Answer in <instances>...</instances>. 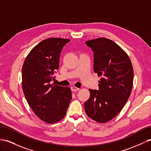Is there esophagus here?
I'll list each match as a JSON object with an SVG mask.
<instances>
[{"mask_svg":"<svg viewBox=\"0 0 151 151\" xmlns=\"http://www.w3.org/2000/svg\"><path fill=\"white\" fill-rule=\"evenodd\" d=\"M71 89L73 92H76V91H79L80 88H77V87H71Z\"/></svg>","mask_w":151,"mask_h":151,"instance_id":"34e87169","label":"esophagus"}]
</instances>
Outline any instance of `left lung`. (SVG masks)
Wrapping results in <instances>:
<instances>
[{
    "label": "left lung",
    "mask_w": 151,
    "mask_h": 151,
    "mask_svg": "<svg viewBox=\"0 0 151 151\" xmlns=\"http://www.w3.org/2000/svg\"><path fill=\"white\" fill-rule=\"evenodd\" d=\"M94 53L93 69L98 76V90L89 89L90 98L84 103L87 115L96 122L114 119L128 99L133 82V69L128 55L109 39L87 41Z\"/></svg>",
    "instance_id": "8db88e82"
}]
</instances>
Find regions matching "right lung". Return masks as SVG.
I'll list each match as a JSON object with an SVG mask.
<instances>
[{"label": "right lung", "instance_id": "add662e5", "mask_svg": "<svg viewBox=\"0 0 151 151\" xmlns=\"http://www.w3.org/2000/svg\"><path fill=\"white\" fill-rule=\"evenodd\" d=\"M68 39L48 38L30 52L22 67V87L30 107L37 117L53 124L63 119L72 95L69 87L51 84L59 67L60 52Z\"/></svg>", "mask_w": 151, "mask_h": 151}]
</instances>
